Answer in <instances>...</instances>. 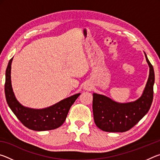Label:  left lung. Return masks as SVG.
<instances>
[{"label": "left lung", "instance_id": "obj_1", "mask_svg": "<svg viewBox=\"0 0 160 160\" xmlns=\"http://www.w3.org/2000/svg\"><path fill=\"white\" fill-rule=\"evenodd\" d=\"M150 73L142 96L134 102H116L102 94H93L92 110L96 126L106 132H125L132 128L148 112L153 99L155 72L145 53Z\"/></svg>", "mask_w": 160, "mask_h": 160}]
</instances>
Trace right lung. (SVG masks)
Listing matches in <instances>:
<instances>
[{
    "label": "right lung",
    "mask_w": 160,
    "mask_h": 160,
    "mask_svg": "<svg viewBox=\"0 0 160 160\" xmlns=\"http://www.w3.org/2000/svg\"><path fill=\"white\" fill-rule=\"evenodd\" d=\"M12 61V58L10 60L5 71V99L12 112L24 126L33 131H49L60 127L66 121L70 107L80 93L68 97L45 109H35L24 107L15 98L12 88L10 77Z\"/></svg>",
    "instance_id": "add662e5"
}]
</instances>
